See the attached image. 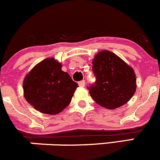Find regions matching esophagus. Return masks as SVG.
<instances>
[{"label": "esophagus", "mask_w": 160, "mask_h": 160, "mask_svg": "<svg viewBox=\"0 0 160 160\" xmlns=\"http://www.w3.org/2000/svg\"><path fill=\"white\" fill-rule=\"evenodd\" d=\"M85 80H82V81H80L79 82H78V85H79V86H81V87H84V86H85Z\"/></svg>", "instance_id": "34e87169"}]
</instances>
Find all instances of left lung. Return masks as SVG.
<instances>
[{
	"instance_id": "1",
	"label": "left lung",
	"mask_w": 160,
	"mask_h": 160,
	"mask_svg": "<svg viewBox=\"0 0 160 160\" xmlns=\"http://www.w3.org/2000/svg\"><path fill=\"white\" fill-rule=\"evenodd\" d=\"M96 77L87 87L96 103L107 109H116L128 102L136 90L133 69L112 52L102 50L92 61Z\"/></svg>"
}]
</instances>
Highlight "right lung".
Masks as SVG:
<instances>
[{"mask_svg": "<svg viewBox=\"0 0 160 160\" xmlns=\"http://www.w3.org/2000/svg\"><path fill=\"white\" fill-rule=\"evenodd\" d=\"M78 87L61 64L47 58L35 66L23 82L24 96L35 109L46 114H57L71 102Z\"/></svg>", "mask_w": 160, "mask_h": 160, "instance_id": "obj_1", "label": "right lung"}]
</instances>
